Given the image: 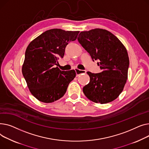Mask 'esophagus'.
I'll return each mask as SVG.
<instances>
[{"instance_id": "obj_1", "label": "esophagus", "mask_w": 149, "mask_h": 149, "mask_svg": "<svg viewBox=\"0 0 149 149\" xmlns=\"http://www.w3.org/2000/svg\"><path fill=\"white\" fill-rule=\"evenodd\" d=\"M75 72H76V76H77V77L81 75V74H85L86 72L85 70H79V69H77V68H76V69H75Z\"/></svg>"}]
</instances>
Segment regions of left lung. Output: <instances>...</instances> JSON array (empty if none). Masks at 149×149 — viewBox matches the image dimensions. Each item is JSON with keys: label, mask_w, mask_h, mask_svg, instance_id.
Masks as SVG:
<instances>
[{"label": "left lung", "mask_w": 149, "mask_h": 149, "mask_svg": "<svg viewBox=\"0 0 149 149\" xmlns=\"http://www.w3.org/2000/svg\"><path fill=\"white\" fill-rule=\"evenodd\" d=\"M77 40L92 59L99 60L102 72H87L90 82L84 86L86 97L95 103H107L116 99L126 83L129 59L125 46L109 31L94 29L81 32Z\"/></svg>", "instance_id": "1"}]
</instances>
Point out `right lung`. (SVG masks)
Listing matches in <instances>:
<instances>
[{
    "label": "right lung",
    "instance_id": "1",
    "mask_svg": "<svg viewBox=\"0 0 149 149\" xmlns=\"http://www.w3.org/2000/svg\"><path fill=\"white\" fill-rule=\"evenodd\" d=\"M79 31L52 29L33 40L26 48L22 73L31 94L43 103L54 102L65 94L76 76L74 70L61 71L55 65L66 46L76 40Z\"/></svg>",
    "mask_w": 149,
    "mask_h": 149
}]
</instances>
